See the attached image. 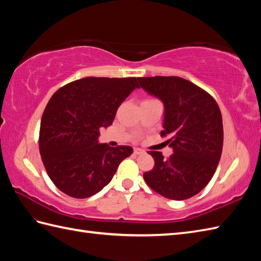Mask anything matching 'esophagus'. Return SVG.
Returning <instances> with one entry per match:
<instances>
[{
	"instance_id": "obj_1",
	"label": "esophagus",
	"mask_w": 261,
	"mask_h": 261,
	"mask_svg": "<svg viewBox=\"0 0 261 261\" xmlns=\"http://www.w3.org/2000/svg\"><path fill=\"white\" fill-rule=\"evenodd\" d=\"M134 152L136 154H142V153H145V150H142V149H140V148H136Z\"/></svg>"
}]
</instances>
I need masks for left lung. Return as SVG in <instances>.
I'll return each mask as SVG.
<instances>
[{
  "label": "left lung",
  "mask_w": 261,
  "mask_h": 261,
  "mask_svg": "<svg viewBox=\"0 0 261 261\" xmlns=\"http://www.w3.org/2000/svg\"><path fill=\"white\" fill-rule=\"evenodd\" d=\"M140 86L164 103L162 137L174 153L149 151L154 160L143 179L160 195L187 199L208 184L218 167L223 147L222 115L207 92L177 76L139 77Z\"/></svg>",
  "instance_id": "left-lung-1"
}]
</instances>
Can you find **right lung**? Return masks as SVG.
Returning <instances> with one entry per match:
<instances>
[{
	"instance_id": "obj_1",
	"label": "right lung",
	"mask_w": 261,
	"mask_h": 261,
	"mask_svg": "<svg viewBox=\"0 0 261 261\" xmlns=\"http://www.w3.org/2000/svg\"><path fill=\"white\" fill-rule=\"evenodd\" d=\"M136 77H85L60 87L43 111L39 149L48 176L75 198L95 195L112 180L130 146L98 143L121 103L139 88Z\"/></svg>"
}]
</instances>
